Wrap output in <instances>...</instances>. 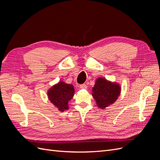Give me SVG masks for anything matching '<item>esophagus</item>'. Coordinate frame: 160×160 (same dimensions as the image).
I'll return each mask as SVG.
<instances>
[{"mask_svg":"<svg viewBox=\"0 0 160 160\" xmlns=\"http://www.w3.org/2000/svg\"><path fill=\"white\" fill-rule=\"evenodd\" d=\"M79 88L81 89H86L87 88H88V86H87V85H85V84H82V85H79Z\"/></svg>","mask_w":160,"mask_h":160,"instance_id":"obj_1","label":"esophagus"}]
</instances>
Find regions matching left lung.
Instances as JSON below:
<instances>
[{
  "label": "left lung",
  "instance_id": "1",
  "mask_svg": "<svg viewBox=\"0 0 160 160\" xmlns=\"http://www.w3.org/2000/svg\"><path fill=\"white\" fill-rule=\"evenodd\" d=\"M121 90V86L117 82L99 77L92 89L91 95L95 100L98 107L105 109L115 102L120 95Z\"/></svg>",
  "mask_w": 160,
  "mask_h": 160
}]
</instances>
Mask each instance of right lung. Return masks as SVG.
I'll list each match as a JSON object with an SVG mask.
<instances>
[{
	"mask_svg": "<svg viewBox=\"0 0 160 160\" xmlns=\"http://www.w3.org/2000/svg\"><path fill=\"white\" fill-rule=\"evenodd\" d=\"M75 89L71 84L59 81L47 91L48 99L59 111L63 112L69 109V101L73 98Z\"/></svg>",
	"mask_w": 160,
	"mask_h": 160,
	"instance_id": "add662e5",
	"label": "right lung"
}]
</instances>
